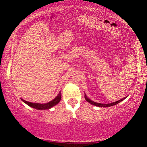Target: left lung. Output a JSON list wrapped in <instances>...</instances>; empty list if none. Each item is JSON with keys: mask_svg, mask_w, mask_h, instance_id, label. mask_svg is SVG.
Masks as SVG:
<instances>
[{"mask_svg": "<svg viewBox=\"0 0 147 147\" xmlns=\"http://www.w3.org/2000/svg\"><path fill=\"white\" fill-rule=\"evenodd\" d=\"M84 97H85V99L86 100V101L90 103L91 104H93V105L94 106H98V107H103V108H106V107H110V106H114V105H116L117 104H119V102H121V101L124 100V99H125L127 96H126V97H124L123 98L121 99V100H119L117 101L116 102H112V103H109V104H101V103H97L96 102H94L93 100H91L89 99L88 96H86V94H85V96H84Z\"/></svg>", "mask_w": 147, "mask_h": 147, "instance_id": "8db88e82", "label": "left lung"}]
</instances>
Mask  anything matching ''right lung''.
<instances>
[{"label":"right lung","instance_id":"add662e5","mask_svg":"<svg viewBox=\"0 0 147 147\" xmlns=\"http://www.w3.org/2000/svg\"><path fill=\"white\" fill-rule=\"evenodd\" d=\"M61 92H59V94L56 96V97L55 98H54L53 100L49 102L48 103L46 104H39V103H34V102H28L23 100V98H21V100L24 102V103L26 104L27 105H28L29 106L32 107L34 109H41V110H44V109H49L51 108H53V106H54L56 104H58L59 101L61 100Z\"/></svg>","mask_w":147,"mask_h":147}]
</instances>
